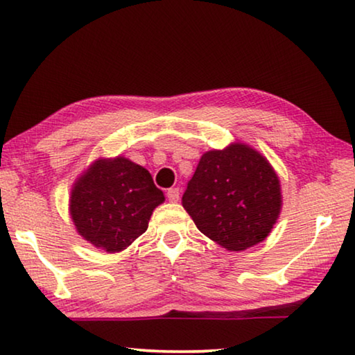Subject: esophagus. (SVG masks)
<instances>
[{
	"instance_id": "34e87169",
	"label": "esophagus",
	"mask_w": 355,
	"mask_h": 355,
	"mask_svg": "<svg viewBox=\"0 0 355 355\" xmlns=\"http://www.w3.org/2000/svg\"><path fill=\"white\" fill-rule=\"evenodd\" d=\"M167 199H169V202H178L180 199V189L178 188H171L167 189Z\"/></svg>"
}]
</instances>
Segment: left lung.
<instances>
[{"instance_id": "1", "label": "left lung", "mask_w": 355, "mask_h": 355, "mask_svg": "<svg viewBox=\"0 0 355 355\" xmlns=\"http://www.w3.org/2000/svg\"><path fill=\"white\" fill-rule=\"evenodd\" d=\"M182 203L203 235L241 252L264 241L277 222L280 180L258 150L232 142L202 155Z\"/></svg>"}]
</instances>
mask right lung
<instances>
[{
	"mask_svg": "<svg viewBox=\"0 0 355 355\" xmlns=\"http://www.w3.org/2000/svg\"><path fill=\"white\" fill-rule=\"evenodd\" d=\"M69 211L78 235L116 254L147 230L153 209L164 202L150 172L125 156L98 158L76 178Z\"/></svg>",
	"mask_w": 355,
	"mask_h": 355,
	"instance_id": "add662e5",
	"label": "right lung"
}]
</instances>
